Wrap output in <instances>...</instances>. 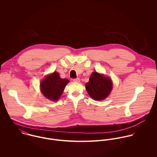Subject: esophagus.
Returning a JSON list of instances; mask_svg holds the SVG:
<instances>
[{"label":"esophagus","mask_w":157,"mask_h":157,"mask_svg":"<svg viewBox=\"0 0 157 157\" xmlns=\"http://www.w3.org/2000/svg\"><path fill=\"white\" fill-rule=\"evenodd\" d=\"M73 81L74 82H80V78H74Z\"/></svg>","instance_id":"34e87169"}]
</instances>
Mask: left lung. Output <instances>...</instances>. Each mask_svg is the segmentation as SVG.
Segmentation results:
<instances>
[{"mask_svg":"<svg viewBox=\"0 0 157 157\" xmlns=\"http://www.w3.org/2000/svg\"><path fill=\"white\" fill-rule=\"evenodd\" d=\"M112 88L111 80L97 72H94L86 84V89L90 97L95 100H101L106 98Z\"/></svg>","mask_w":157,"mask_h":157,"instance_id":"left-lung-1","label":"left lung"}]
</instances>
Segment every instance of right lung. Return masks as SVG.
Masks as SVG:
<instances>
[{"instance_id": "1", "label": "right lung", "mask_w": 157, "mask_h": 157, "mask_svg": "<svg viewBox=\"0 0 157 157\" xmlns=\"http://www.w3.org/2000/svg\"><path fill=\"white\" fill-rule=\"evenodd\" d=\"M69 82L67 78H61L59 74L54 72L46 77L40 83V90L47 98L52 101L59 99L67 84Z\"/></svg>"}]
</instances>
